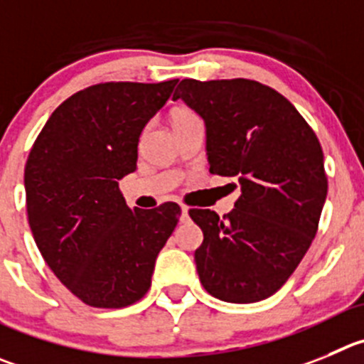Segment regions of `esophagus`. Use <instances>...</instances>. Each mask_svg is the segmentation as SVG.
Masks as SVG:
<instances>
[{
    "instance_id": "34e87169",
    "label": "esophagus",
    "mask_w": 364,
    "mask_h": 364,
    "mask_svg": "<svg viewBox=\"0 0 364 364\" xmlns=\"http://www.w3.org/2000/svg\"><path fill=\"white\" fill-rule=\"evenodd\" d=\"M186 220H188V208L181 206V223H186Z\"/></svg>"
}]
</instances>
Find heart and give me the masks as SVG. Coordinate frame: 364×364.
Wrapping results in <instances>:
<instances>
[{
    "label": "heart",
    "instance_id": "obj_1",
    "mask_svg": "<svg viewBox=\"0 0 364 364\" xmlns=\"http://www.w3.org/2000/svg\"><path fill=\"white\" fill-rule=\"evenodd\" d=\"M193 118H198L193 113H190V111L186 109H179L176 111V113H172V124L174 122H185V120H193Z\"/></svg>",
    "mask_w": 364,
    "mask_h": 364
}]
</instances>
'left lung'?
Returning <instances> with one entry per match:
<instances>
[{
    "instance_id": "8db88e82",
    "label": "left lung",
    "mask_w": 364,
    "mask_h": 364,
    "mask_svg": "<svg viewBox=\"0 0 364 364\" xmlns=\"http://www.w3.org/2000/svg\"><path fill=\"white\" fill-rule=\"evenodd\" d=\"M183 100L205 122L212 174L237 178L228 215L190 210L203 230L196 267L203 287L230 304L277 293L307 253L327 199L321 145L296 107L247 79H185Z\"/></svg>"
}]
</instances>
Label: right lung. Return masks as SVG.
<instances>
[{
	"label": "right lung",
	"instance_id": "add662e5",
	"mask_svg": "<svg viewBox=\"0 0 364 364\" xmlns=\"http://www.w3.org/2000/svg\"><path fill=\"white\" fill-rule=\"evenodd\" d=\"M178 80L105 82L75 93L37 136L25 166L32 235L57 278L91 307L144 298L181 208L131 210L118 181L136 171L145 125Z\"/></svg>",
	"mask_w": 364,
	"mask_h": 364
}]
</instances>
